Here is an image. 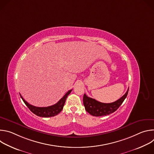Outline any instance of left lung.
<instances>
[{"label":"left lung","instance_id":"left-lung-1","mask_svg":"<svg viewBox=\"0 0 154 154\" xmlns=\"http://www.w3.org/2000/svg\"><path fill=\"white\" fill-rule=\"evenodd\" d=\"M128 89L129 88L125 94L118 100L108 103L100 102L94 99L88 97L84 94L83 102L86 111L94 116H106L115 112L126 98L128 94Z\"/></svg>","mask_w":154,"mask_h":154}]
</instances>
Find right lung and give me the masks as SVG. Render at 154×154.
<instances>
[{"instance_id": "right-lung-1", "label": "right lung", "mask_w": 154, "mask_h": 154, "mask_svg": "<svg viewBox=\"0 0 154 154\" xmlns=\"http://www.w3.org/2000/svg\"><path fill=\"white\" fill-rule=\"evenodd\" d=\"M72 90L68 91L66 93V94L57 103L47 107H38V106H35L32 105H30L24 99V98L22 97V96L20 94H19L22 99H23V100L25 103V104L30 109V110L32 113H33L35 115L40 117L49 118V117L55 116L61 112V110L63 108L66 99L68 96L71 93Z\"/></svg>"}]
</instances>
